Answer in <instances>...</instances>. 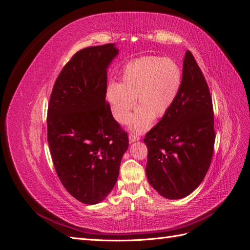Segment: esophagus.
Returning a JSON list of instances; mask_svg holds the SVG:
<instances>
[{"mask_svg":"<svg viewBox=\"0 0 250 250\" xmlns=\"http://www.w3.org/2000/svg\"><path fill=\"white\" fill-rule=\"evenodd\" d=\"M139 140H140V137L138 134H135V133H130L129 134V142L130 143H134V142H137Z\"/></svg>","mask_w":250,"mask_h":250,"instance_id":"34e87169","label":"esophagus"}]
</instances>
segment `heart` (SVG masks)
<instances>
[{
    "instance_id": "obj_1",
    "label": "heart",
    "mask_w": 250,
    "mask_h": 250,
    "mask_svg": "<svg viewBox=\"0 0 250 250\" xmlns=\"http://www.w3.org/2000/svg\"><path fill=\"white\" fill-rule=\"evenodd\" d=\"M181 70L175 60L164 57H142L127 62L121 71L120 83L110 82L106 100L112 117L119 123L127 122L135 105H140L128 126L144 131L154 118H162L175 102L181 86Z\"/></svg>"
}]
</instances>
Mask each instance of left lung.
Listing matches in <instances>:
<instances>
[{
    "mask_svg": "<svg viewBox=\"0 0 250 250\" xmlns=\"http://www.w3.org/2000/svg\"><path fill=\"white\" fill-rule=\"evenodd\" d=\"M215 138L213 101L208 83L188 50L176 100L144 139L148 148L149 184L168 199L190 195L206 177Z\"/></svg>",
    "mask_w": 250,
    "mask_h": 250,
    "instance_id": "obj_1",
    "label": "left lung"
}]
</instances>
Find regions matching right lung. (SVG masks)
<instances>
[{
	"instance_id": "obj_1",
	"label": "right lung",
	"mask_w": 250,
	"mask_h": 250,
	"mask_svg": "<svg viewBox=\"0 0 250 250\" xmlns=\"http://www.w3.org/2000/svg\"><path fill=\"white\" fill-rule=\"evenodd\" d=\"M115 43L78 51L58 75L48 106V143L65 190L82 203L106 198L119 176L128 135L105 100Z\"/></svg>"
}]
</instances>
